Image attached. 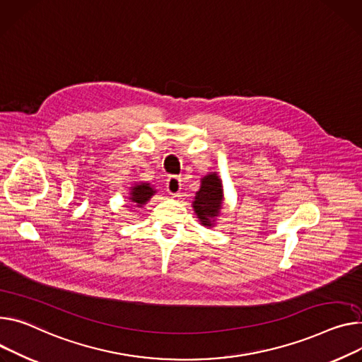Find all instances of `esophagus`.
I'll use <instances>...</instances> for the list:
<instances>
[{
  "mask_svg": "<svg viewBox=\"0 0 362 362\" xmlns=\"http://www.w3.org/2000/svg\"><path fill=\"white\" fill-rule=\"evenodd\" d=\"M181 187H182V182H181L180 177L171 175L168 178V181H166V189H168L171 196H178L180 191H181Z\"/></svg>",
  "mask_w": 362,
  "mask_h": 362,
  "instance_id": "34e87169",
  "label": "esophagus"
}]
</instances>
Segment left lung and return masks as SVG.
<instances>
[{
    "mask_svg": "<svg viewBox=\"0 0 362 362\" xmlns=\"http://www.w3.org/2000/svg\"><path fill=\"white\" fill-rule=\"evenodd\" d=\"M225 203L223 184L217 173L204 175L200 181V189L192 200V210L204 228H214Z\"/></svg>",
    "mask_w": 362,
    "mask_h": 362,
    "instance_id": "8db88e82",
    "label": "left lung"
}]
</instances>
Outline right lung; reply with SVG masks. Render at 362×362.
Segmentation results:
<instances>
[{
    "label": "right lung",
    "mask_w": 362,
    "mask_h": 362,
    "mask_svg": "<svg viewBox=\"0 0 362 362\" xmlns=\"http://www.w3.org/2000/svg\"><path fill=\"white\" fill-rule=\"evenodd\" d=\"M129 189L130 203H134L139 209H142L156 194V189L149 182H134Z\"/></svg>",
    "instance_id": "right-lung-1"
}]
</instances>
